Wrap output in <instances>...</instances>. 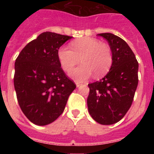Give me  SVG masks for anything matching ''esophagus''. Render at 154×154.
Masks as SVG:
<instances>
[{
  "label": "esophagus",
  "instance_id": "34e87169",
  "mask_svg": "<svg viewBox=\"0 0 154 154\" xmlns=\"http://www.w3.org/2000/svg\"><path fill=\"white\" fill-rule=\"evenodd\" d=\"M80 85H81V83H78V82H77V83H76V86H77V87H79L80 86Z\"/></svg>",
  "mask_w": 154,
  "mask_h": 154
}]
</instances>
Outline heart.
Instances as JSON below:
<instances>
[{
	"instance_id": "b5f03b06",
	"label": "heart",
	"mask_w": 154,
	"mask_h": 154,
	"mask_svg": "<svg viewBox=\"0 0 154 154\" xmlns=\"http://www.w3.org/2000/svg\"><path fill=\"white\" fill-rule=\"evenodd\" d=\"M71 48L63 46L58 51L62 68L70 71L81 60L83 65L73 70L70 76L77 81H83L94 75L100 78L109 71L112 64V53L108 45L99 40L83 37L73 42Z\"/></svg>"
}]
</instances>
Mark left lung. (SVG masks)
I'll return each mask as SVG.
<instances>
[{
    "label": "left lung",
    "instance_id": "obj_1",
    "mask_svg": "<svg viewBox=\"0 0 154 154\" xmlns=\"http://www.w3.org/2000/svg\"><path fill=\"white\" fill-rule=\"evenodd\" d=\"M108 42L112 64L108 74L99 81L88 84L87 105L89 114L100 125L117 123L133 103L139 82V63L125 40L112 33H100Z\"/></svg>",
    "mask_w": 154,
    "mask_h": 154
}]
</instances>
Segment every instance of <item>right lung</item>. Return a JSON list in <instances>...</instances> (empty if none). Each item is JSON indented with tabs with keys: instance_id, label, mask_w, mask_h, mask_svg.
<instances>
[{
	"instance_id": "right-lung-1",
	"label": "right lung",
	"mask_w": 154,
	"mask_h": 154,
	"mask_svg": "<svg viewBox=\"0 0 154 154\" xmlns=\"http://www.w3.org/2000/svg\"><path fill=\"white\" fill-rule=\"evenodd\" d=\"M72 36L51 32L40 34L15 60L14 86L23 113L32 123H52L63 112L76 84L66 76L59 48Z\"/></svg>"
}]
</instances>
